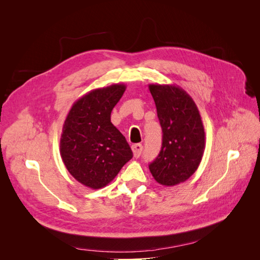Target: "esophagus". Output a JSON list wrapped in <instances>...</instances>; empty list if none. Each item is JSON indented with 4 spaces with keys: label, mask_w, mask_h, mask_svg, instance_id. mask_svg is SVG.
Here are the masks:
<instances>
[{
    "label": "esophagus",
    "mask_w": 260,
    "mask_h": 260,
    "mask_svg": "<svg viewBox=\"0 0 260 260\" xmlns=\"http://www.w3.org/2000/svg\"><path fill=\"white\" fill-rule=\"evenodd\" d=\"M131 147H132L133 155H135L136 158H138V157H140V156H141V153H142V149H143L142 144L137 143V144H133Z\"/></svg>",
    "instance_id": "obj_1"
}]
</instances>
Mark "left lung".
Instances as JSON below:
<instances>
[{
  "instance_id": "8db88e82",
  "label": "left lung",
  "mask_w": 260,
  "mask_h": 260,
  "mask_svg": "<svg viewBox=\"0 0 260 260\" xmlns=\"http://www.w3.org/2000/svg\"><path fill=\"white\" fill-rule=\"evenodd\" d=\"M162 130L161 149L149 164L154 179L174 186L198 170L205 149V130L193 99L175 84H149Z\"/></svg>"
}]
</instances>
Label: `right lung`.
Instances as JSON below:
<instances>
[{
	"label": "right lung",
	"instance_id": "right-lung-1",
	"mask_svg": "<svg viewBox=\"0 0 260 260\" xmlns=\"http://www.w3.org/2000/svg\"><path fill=\"white\" fill-rule=\"evenodd\" d=\"M124 91L123 83L90 91L75 102L62 125L61 159L78 182L93 190L113 181L133 156L127 140L111 121Z\"/></svg>",
	"mask_w": 260,
	"mask_h": 260
}]
</instances>
